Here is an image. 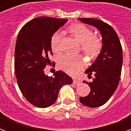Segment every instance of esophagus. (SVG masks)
Listing matches in <instances>:
<instances>
[{
  "mask_svg": "<svg viewBox=\"0 0 131 131\" xmlns=\"http://www.w3.org/2000/svg\"><path fill=\"white\" fill-rule=\"evenodd\" d=\"M73 82H74V83L75 84V85H77L81 83V81H80L79 80H78V79H74Z\"/></svg>",
  "mask_w": 131,
  "mask_h": 131,
  "instance_id": "obj_1",
  "label": "esophagus"
}]
</instances>
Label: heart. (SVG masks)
<instances>
[{
	"mask_svg": "<svg viewBox=\"0 0 131 131\" xmlns=\"http://www.w3.org/2000/svg\"><path fill=\"white\" fill-rule=\"evenodd\" d=\"M69 33L73 36L80 43L81 49L84 53L91 58L96 57L102 48L101 38L93 35V30L82 24H74L68 29ZM62 35L60 32H55L52 36L50 46L52 50L55 52L62 50ZM58 64L60 69L70 74H76L84 67L85 63L83 57L80 55L64 54L59 57Z\"/></svg>",
	"mask_w": 131,
	"mask_h": 131,
	"instance_id": "obj_1",
	"label": "heart"
}]
</instances>
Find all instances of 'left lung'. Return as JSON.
Segmentation results:
<instances>
[{"label":"left lung","mask_w":131,"mask_h":131,"mask_svg":"<svg viewBox=\"0 0 131 131\" xmlns=\"http://www.w3.org/2000/svg\"><path fill=\"white\" fill-rule=\"evenodd\" d=\"M80 21L97 28L102 36V48L94 63L85 71L88 77L95 75L88 84L91 92L81 97V103L89 107H100L107 102L115 92L121 78L123 51L117 34L110 24L93 18H80Z\"/></svg>","instance_id":"1"}]
</instances>
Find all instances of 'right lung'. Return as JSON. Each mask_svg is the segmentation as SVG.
<instances>
[{"label": "right lung", "instance_id": "right-lung-1", "mask_svg": "<svg viewBox=\"0 0 131 131\" xmlns=\"http://www.w3.org/2000/svg\"><path fill=\"white\" fill-rule=\"evenodd\" d=\"M67 21L40 17L28 21L19 33L15 51L16 78L21 93L35 107L46 108L54 104L60 88L73 82L62 71H56L53 77L44 73L46 65L51 62L52 36Z\"/></svg>", "mask_w": 131, "mask_h": 131}]
</instances>
